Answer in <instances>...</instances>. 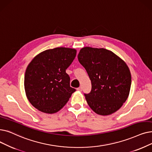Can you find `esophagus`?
I'll return each mask as SVG.
<instances>
[{
  "label": "esophagus",
  "instance_id": "obj_1",
  "mask_svg": "<svg viewBox=\"0 0 152 152\" xmlns=\"http://www.w3.org/2000/svg\"><path fill=\"white\" fill-rule=\"evenodd\" d=\"M77 90L79 91H82V88L81 87L78 88H77Z\"/></svg>",
  "mask_w": 152,
  "mask_h": 152
}]
</instances>
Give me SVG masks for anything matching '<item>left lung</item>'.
Listing matches in <instances>:
<instances>
[{
    "instance_id": "8db88e82",
    "label": "left lung",
    "mask_w": 152,
    "mask_h": 152,
    "mask_svg": "<svg viewBox=\"0 0 152 152\" xmlns=\"http://www.w3.org/2000/svg\"><path fill=\"white\" fill-rule=\"evenodd\" d=\"M77 58L91 81V92L84 94L89 107L99 115L114 113L129 94L131 74L126 63L104 48L84 47Z\"/></svg>"
}]
</instances>
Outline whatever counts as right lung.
Segmentation results:
<instances>
[{"label":"right lung","instance_id":"right-lung-1","mask_svg":"<svg viewBox=\"0 0 152 152\" xmlns=\"http://www.w3.org/2000/svg\"><path fill=\"white\" fill-rule=\"evenodd\" d=\"M76 55L75 49L58 47L45 50L29 63L25 74L26 96L33 106L47 114L61 109L76 89L66 72Z\"/></svg>","mask_w":152,"mask_h":152}]
</instances>
